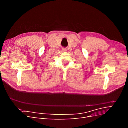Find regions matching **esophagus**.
<instances>
[{
	"label": "esophagus",
	"mask_w": 128,
	"mask_h": 128,
	"mask_svg": "<svg viewBox=\"0 0 128 128\" xmlns=\"http://www.w3.org/2000/svg\"><path fill=\"white\" fill-rule=\"evenodd\" d=\"M66 51H67V50H66V48H62V51L63 52H66Z\"/></svg>",
	"instance_id": "esophagus-1"
}]
</instances>
